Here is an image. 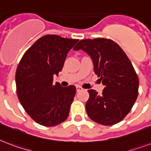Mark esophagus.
<instances>
[{"label":"esophagus","mask_w":151,"mask_h":151,"mask_svg":"<svg viewBox=\"0 0 151 151\" xmlns=\"http://www.w3.org/2000/svg\"><path fill=\"white\" fill-rule=\"evenodd\" d=\"M76 88H77V92H80V91H82L83 88L81 86H79V85H77L76 86Z\"/></svg>","instance_id":"obj_1"}]
</instances>
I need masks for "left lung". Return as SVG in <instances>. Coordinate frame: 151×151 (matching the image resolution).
<instances>
[{
	"instance_id": "1",
	"label": "left lung",
	"mask_w": 151,
	"mask_h": 151,
	"mask_svg": "<svg viewBox=\"0 0 151 151\" xmlns=\"http://www.w3.org/2000/svg\"><path fill=\"white\" fill-rule=\"evenodd\" d=\"M89 55L95 73L105 85L100 95L88 90L85 108L88 117L98 124L113 125L124 119L139 94V78L131 61L117 43L110 39L81 40L73 48Z\"/></svg>"
}]
</instances>
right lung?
<instances>
[{"label": "right lung", "instance_id": "add662e5", "mask_svg": "<svg viewBox=\"0 0 151 151\" xmlns=\"http://www.w3.org/2000/svg\"><path fill=\"white\" fill-rule=\"evenodd\" d=\"M78 41L58 35L41 37L25 52L18 65V98L26 112L39 124L55 126L68 117L76 87L54 85L53 75L62 70L67 53Z\"/></svg>", "mask_w": 151, "mask_h": 151}]
</instances>
